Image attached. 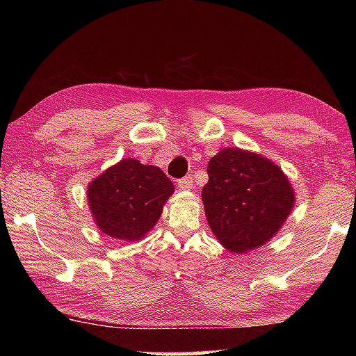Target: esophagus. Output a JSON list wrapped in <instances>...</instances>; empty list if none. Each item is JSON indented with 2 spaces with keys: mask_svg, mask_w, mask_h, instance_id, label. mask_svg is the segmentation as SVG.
Listing matches in <instances>:
<instances>
[{
  "mask_svg": "<svg viewBox=\"0 0 356 356\" xmlns=\"http://www.w3.org/2000/svg\"><path fill=\"white\" fill-rule=\"evenodd\" d=\"M177 185H179V188L180 190H193V186H194V180H193V177H184V179H180V180H177Z\"/></svg>",
  "mask_w": 356,
  "mask_h": 356,
  "instance_id": "esophagus-1",
  "label": "esophagus"
}]
</instances>
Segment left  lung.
Wrapping results in <instances>:
<instances>
[{"label":"left lung","mask_w":356,"mask_h":356,"mask_svg":"<svg viewBox=\"0 0 356 356\" xmlns=\"http://www.w3.org/2000/svg\"><path fill=\"white\" fill-rule=\"evenodd\" d=\"M202 200L214 237L229 252L246 254L266 245L283 228L295 191L283 170L254 151L228 147L208 165Z\"/></svg>","instance_id":"1"}]
</instances>
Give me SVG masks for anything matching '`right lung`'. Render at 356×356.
<instances>
[{
    "label": "right lung",
    "mask_w": 356,
    "mask_h": 356,
    "mask_svg": "<svg viewBox=\"0 0 356 356\" xmlns=\"http://www.w3.org/2000/svg\"><path fill=\"white\" fill-rule=\"evenodd\" d=\"M172 193L161 168L125 157L88 184L87 202L97 229L133 243L154 228Z\"/></svg>",
    "instance_id": "1"
}]
</instances>
